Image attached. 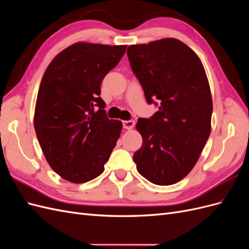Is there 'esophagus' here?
Listing matches in <instances>:
<instances>
[{
  "label": "esophagus",
  "mask_w": 249,
  "mask_h": 249,
  "mask_svg": "<svg viewBox=\"0 0 249 249\" xmlns=\"http://www.w3.org/2000/svg\"><path fill=\"white\" fill-rule=\"evenodd\" d=\"M123 125L124 129L126 130H132L134 125H135V122L133 119H130V120H124V122H123Z\"/></svg>",
  "instance_id": "1"
}]
</instances>
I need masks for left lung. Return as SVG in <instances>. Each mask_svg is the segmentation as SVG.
I'll return each mask as SVG.
<instances>
[{"instance_id":"obj_1","label":"left lung","mask_w":249,"mask_h":249,"mask_svg":"<svg viewBox=\"0 0 249 249\" xmlns=\"http://www.w3.org/2000/svg\"><path fill=\"white\" fill-rule=\"evenodd\" d=\"M126 54L147 104L159 106L153 116L138 119L143 142L134 162L150 183L176 184L196 164L211 133L213 102L205 70L175 38L130 46Z\"/></svg>"}]
</instances>
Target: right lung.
<instances>
[{"instance_id":"add662e5","label":"right lung","mask_w":249,"mask_h":249,"mask_svg":"<svg viewBox=\"0 0 249 249\" xmlns=\"http://www.w3.org/2000/svg\"><path fill=\"white\" fill-rule=\"evenodd\" d=\"M126 46L79 42L48 66L37 95L34 127L52 169L71 183L99 177L123 124L109 119L101 84Z\"/></svg>"}]
</instances>
